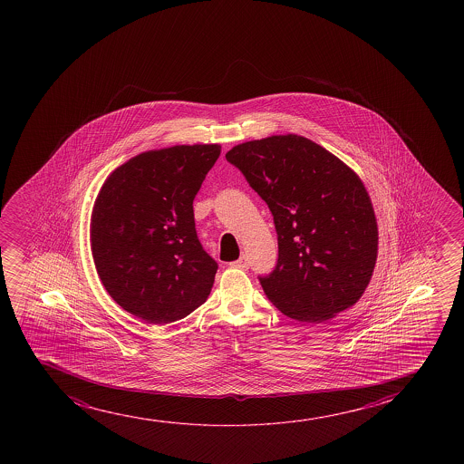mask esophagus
I'll use <instances>...</instances> for the list:
<instances>
[{"instance_id": "34e87169", "label": "esophagus", "mask_w": 464, "mask_h": 464, "mask_svg": "<svg viewBox=\"0 0 464 464\" xmlns=\"http://www.w3.org/2000/svg\"><path fill=\"white\" fill-rule=\"evenodd\" d=\"M231 266L239 267V269H247V267H248L247 256H244V255H242V256H241V258H239V260H236V261H233V263H231Z\"/></svg>"}]
</instances>
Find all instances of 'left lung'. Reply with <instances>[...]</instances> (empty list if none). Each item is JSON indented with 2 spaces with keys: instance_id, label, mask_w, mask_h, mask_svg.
<instances>
[{
  "instance_id": "8db88e82",
  "label": "left lung",
  "mask_w": 464,
  "mask_h": 464,
  "mask_svg": "<svg viewBox=\"0 0 464 464\" xmlns=\"http://www.w3.org/2000/svg\"><path fill=\"white\" fill-rule=\"evenodd\" d=\"M267 204L279 258L260 279L286 317L322 324L362 298L374 273L379 231L362 179L298 134L235 146L227 155Z\"/></svg>"
}]
</instances>
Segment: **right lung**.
<instances>
[{
    "instance_id": "right-lung-1",
    "label": "right lung",
    "mask_w": 464,
    "mask_h": 464,
    "mask_svg": "<svg viewBox=\"0 0 464 464\" xmlns=\"http://www.w3.org/2000/svg\"><path fill=\"white\" fill-rule=\"evenodd\" d=\"M218 155V144L140 153L96 197V273L111 298L147 324L187 317L209 296L218 265L198 239L193 199Z\"/></svg>"
}]
</instances>
